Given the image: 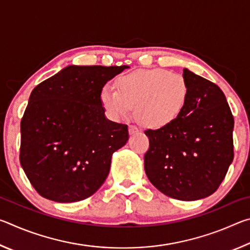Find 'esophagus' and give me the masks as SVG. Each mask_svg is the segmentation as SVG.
<instances>
[{
    "label": "esophagus",
    "mask_w": 250,
    "mask_h": 250,
    "mask_svg": "<svg viewBox=\"0 0 250 250\" xmlns=\"http://www.w3.org/2000/svg\"><path fill=\"white\" fill-rule=\"evenodd\" d=\"M139 132V129L135 125H129V133L130 134H135Z\"/></svg>",
    "instance_id": "obj_1"
}]
</instances>
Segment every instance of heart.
Segmentation results:
<instances>
[{
    "mask_svg": "<svg viewBox=\"0 0 250 250\" xmlns=\"http://www.w3.org/2000/svg\"><path fill=\"white\" fill-rule=\"evenodd\" d=\"M118 90L104 87L100 103L111 120L132 113L142 125L163 129L184 112L189 98V86L183 75L163 68L137 69L117 79Z\"/></svg>",
    "mask_w": 250,
    "mask_h": 250,
    "instance_id": "1",
    "label": "heart"
}]
</instances>
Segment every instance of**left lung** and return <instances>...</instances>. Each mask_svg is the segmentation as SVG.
I'll list each match as a JSON object with an SVG mask.
<instances>
[{
	"label": "left lung",
	"mask_w": 250,
	"mask_h": 250,
	"mask_svg": "<svg viewBox=\"0 0 250 250\" xmlns=\"http://www.w3.org/2000/svg\"><path fill=\"white\" fill-rule=\"evenodd\" d=\"M189 98L182 116L163 129L146 130L147 179L160 192L180 201L213 194L234 159V117L221 88L184 68Z\"/></svg>",
	"instance_id": "8db88e82"
}]
</instances>
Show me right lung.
<instances>
[{"label": "right lung", "instance_id": "obj_1", "mask_svg": "<svg viewBox=\"0 0 250 250\" xmlns=\"http://www.w3.org/2000/svg\"><path fill=\"white\" fill-rule=\"evenodd\" d=\"M125 66H67L34 88L21 121V166L36 192L58 203L98 191L128 125L108 120L104 86Z\"/></svg>", "mask_w": 250, "mask_h": 250}]
</instances>
